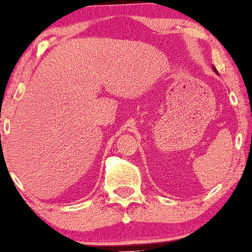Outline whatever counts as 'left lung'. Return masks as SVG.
Instances as JSON below:
<instances>
[{"instance_id":"obj_1","label":"left lung","mask_w":252,"mask_h":252,"mask_svg":"<svg viewBox=\"0 0 252 252\" xmlns=\"http://www.w3.org/2000/svg\"><path fill=\"white\" fill-rule=\"evenodd\" d=\"M213 70H214L215 72H216V74H218V72H217V69H216V68H215V65H213Z\"/></svg>"}]
</instances>
